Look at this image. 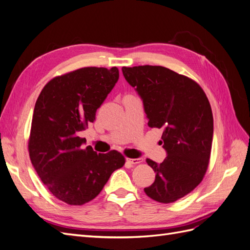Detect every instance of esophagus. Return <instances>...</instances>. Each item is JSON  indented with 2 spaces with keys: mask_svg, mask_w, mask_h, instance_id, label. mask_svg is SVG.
I'll list each match as a JSON object with an SVG mask.
<instances>
[{
  "mask_svg": "<svg viewBox=\"0 0 250 250\" xmlns=\"http://www.w3.org/2000/svg\"><path fill=\"white\" fill-rule=\"evenodd\" d=\"M128 163H130L132 165H137V164H141L143 163V158H127L126 160Z\"/></svg>",
  "mask_w": 250,
  "mask_h": 250,
  "instance_id": "esophagus-1",
  "label": "esophagus"
}]
</instances>
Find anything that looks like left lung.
I'll list each match as a JSON object with an SVG mask.
<instances>
[{"instance_id":"obj_1","label":"left lung","mask_w":250,"mask_h":250,"mask_svg":"<svg viewBox=\"0 0 250 250\" xmlns=\"http://www.w3.org/2000/svg\"><path fill=\"white\" fill-rule=\"evenodd\" d=\"M122 72L143 99L148 126L164 130L161 144L168 153L161 164L146 160L155 180L144 191L157 202L176 201L201 183L208 167L214 120L208 97L195 80L161 65Z\"/></svg>"}]
</instances>
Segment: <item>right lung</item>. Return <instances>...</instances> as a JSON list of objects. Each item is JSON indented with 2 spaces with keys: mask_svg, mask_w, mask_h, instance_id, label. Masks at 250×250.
Here are the masks:
<instances>
[{
  "mask_svg": "<svg viewBox=\"0 0 250 250\" xmlns=\"http://www.w3.org/2000/svg\"><path fill=\"white\" fill-rule=\"evenodd\" d=\"M119 79L116 66H87L51 79L37 98L28 150L30 160L50 193L70 206L97 197L111 173L125 164L116 150L102 154L78 132L96 119V111Z\"/></svg>",
  "mask_w": 250,
  "mask_h": 250,
  "instance_id": "right-lung-1",
  "label": "right lung"
}]
</instances>
